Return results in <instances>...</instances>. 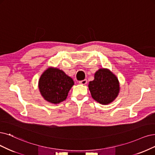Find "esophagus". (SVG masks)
Instances as JSON below:
<instances>
[{
	"label": "esophagus",
	"mask_w": 155,
	"mask_h": 155,
	"mask_svg": "<svg viewBox=\"0 0 155 155\" xmlns=\"http://www.w3.org/2000/svg\"><path fill=\"white\" fill-rule=\"evenodd\" d=\"M87 81L86 79H84V80H83V81H79V83L81 84H82V85H85L87 84Z\"/></svg>",
	"instance_id": "34e87169"
}]
</instances>
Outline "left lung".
Masks as SVG:
<instances>
[{"label": "left lung", "mask_w": 155, "mask_h": 155, "mask_svg": "<svg viewBox=\"0 0 155 155\" xmlns=\"http://www.w3.org/2000/svg\"><path fill=\"white\" fill-rule=\"evenodd\" d=\"M89 89L93 98L101 104H108L116 99L119 91L118 79L107 69H100L94 79L89 82Z\"/></svg>", "instance_id": "left-lung-1"}]
</instances>
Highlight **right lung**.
I'll return each instance as SVG.
<instances>
[{"instance_id":"1","label":"right lung","mask_w":155,"mask_h":155,"mask_svg":"<svg viewBox=\"0 0 155 155\" xmlns=\"http://www.w3.org/2000/svg\"><path fill=\"white\" fill-rule=\"evenodd\" d=\"M73 85V79L64 71L49 68L39 78V89L45 100L56 104L66 99Z\"/></svg>"}]
</instances>
